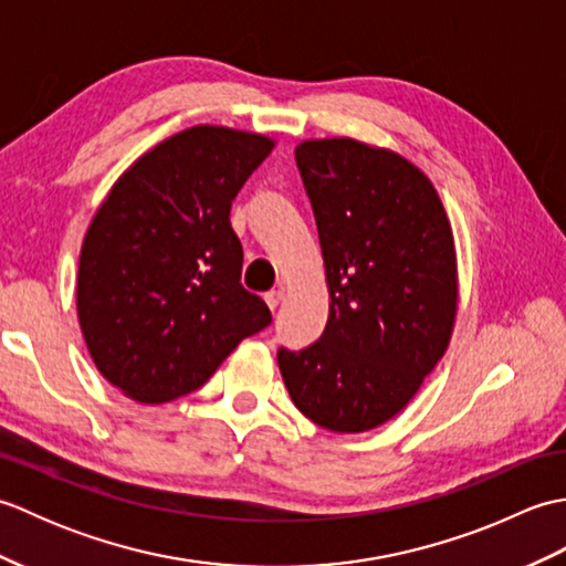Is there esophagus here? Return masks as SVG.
<instances>
[{
	"label": "esophagus",
	"instance_id": "esophagus-1",
	"mask_svg": "<svg viewBox=\"0 0 566 566\" xmlns=\"http://www.w3.org/2000/svg\"><path fill=\"white\" fill-rule=\"evenodd\" d=\"M264 302H268V306L274 311L276 306H280L282 302H284V290L280 286V290H272V292H268L264 294Z\"/></svg>",
	"mask_w": 566,
	"mask_h": 566
}]
</instances>
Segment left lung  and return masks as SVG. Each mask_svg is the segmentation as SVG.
<instances>
[{"mask_svg":"<svg viewBox=\"0 0 566 566\" xmlns=\"http://www.w3.org/2000/svg\"><path fill=\"white\" fill-rule=\"evenodd\" d=\"M296 165L314 207L328 323L304 350L276 353L294 406L333 432L401 413L444 355L457 316V252L428 175L355 138H311Z\"/></svg>","mask_w":566,"mask_h":566,"instance_id":"obj_1","label":"left lung"}]
</instances>
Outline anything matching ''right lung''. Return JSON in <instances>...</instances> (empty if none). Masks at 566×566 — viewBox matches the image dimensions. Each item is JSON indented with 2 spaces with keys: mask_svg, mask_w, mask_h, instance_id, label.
I'll list each match as a JSON object with an SVG mask.
<instances>
[{
  "mask_svg": "<svg viewBox=\"0 0 566 566\" xmlns=\"http://www.w3.org/2000/svg\"><path fill=\"white\" fill-rule=\"evenodd\" d=\"M274 138L191 126L116 179L84 233L77 318L99 375L138 403L199 389L238 343L272 323L240 284L231 201Z\"/></svg>",
  "mask_w": 566,
  "mask_h": 566,
  "instance_id": "add662e5",
  "label": "right lung"
}]
</instances>
